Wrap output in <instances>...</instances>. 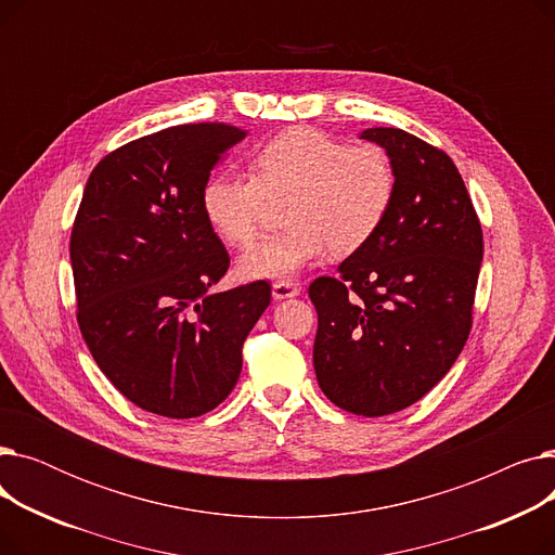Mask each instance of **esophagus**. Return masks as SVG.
<instances>
[{
    "label": "esophagus",
    "instance_id": "esophagus-1",
    "mask_svg": "<svg viewBox=\"0 0 555 555\" xmlns=\"http://www.w3.org/2000/svg\"><path fill=\"white\" fill-rule=\"evenodd\" d=\"M299 293H301V287L293 281H274V285H272L274 299H289V297H297Z\"/></svg>",
    "mask_w": 555,
    "mask_h": 555
}]
</instances>
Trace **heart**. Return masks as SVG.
Listing matches in <instances>:
<instances>
[{
  "mask_svg": "<svg viewBox=\"0 0 555 555\" xmlns=\"http://www.w3.org/2000/svg\"><path fill=\"white\" fill-rule=\"evenodd\" d=\"M249 175L216 172L202 189L204 218L233 247L258 238L268 199H287V229L241 256L243 279H287L326 251H360L387 220L398 182L380 145H348L314 128L270 139L251 157Z\"/></svg>",
  "mask_w": 555,
  "mask_h": 555,
  "instance_id": "1",
  "label": "heart"
}]
</instances>
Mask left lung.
I'll return each mask as SVG.
<instances>
[{"label": "left lung", "instance_id": "obj_1", "mask_svg": "<svg viewBox=\"0 0 555 555\" xmlns=\"http://www.w3.org/2000/svg\"><path fill=\"white\" fill-rule=\"evenodd\" d=\"M396 168L380 231L319 276L312 362L341 410L387 416L418 402L452 369L473 328L483 231L448 153L400 128H369Z\"/></svg>", "mask_w": 555, "mask_h": 555}]
</instances>
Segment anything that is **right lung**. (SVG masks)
<instances>
[{
    "mask_svg": "<svg viewBox=\"0 0 555 555\" xmlns=\"http://www.w3.org/2000/svg\"><path fill=\"white\" fill-rule=\"evenodd\" d=\"M247 130L172 126L107 153L74 218L69 256L80 335L107 380L166 418L211 412L236 387L243 344L270 281L211 293L229 254L202 189Z\"/></svg>",
    "mask_w": 555,
    "mask_h": 555,
    "instance_id": "add662e5",
    "label": "right lung"
}]
</instances>
